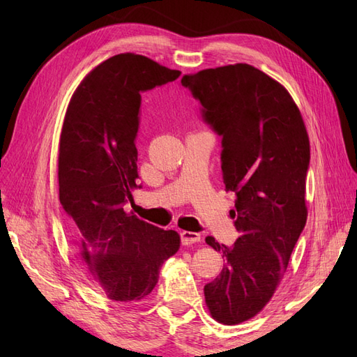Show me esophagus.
Segmentation results:
<instances>
[{
  "instance_id": "esophagus-1",
  "label": "esophagus",
  "mask_w": 357,
  "mask_h": 357,
  "mask_svg": "<svg viewBox=\"0 0 357 357\" xmlns=\"http://www.w3.org/2000/svg\"><path fill=\"white\" fill-rule=\"evenodd\" d=\"M181 236V243L183 245H190V244H195L201 241V235L198 232H190V231H183L180 234Z\"/></svg>"
}]
</instances>
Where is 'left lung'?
Here are the masks:
<instances>
[{"instance_id":"obj_1","label":"left lung","mask_w":357,"mask_h":357,"mask_svg":"<svg viewBox=\"0 0 357 357\" xmlns=\"http://www.w3.org/2000/svg\"><path fill=\"white\" fill-rule=\"evenodd\" d=\"M181 84L222 135L225 186L236 195L240 238L232 247L205 238L226 261L204 287L205 304L214 320L240 325L271 301L305 226L307 128L284 86L248 63L185 74Z\"/></svg>"}]
</instances>
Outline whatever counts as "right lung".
Listing matches in <instances>:
<instances>
[{
	"label": "right lung",
	"mask_w": 357,
	"mask_h": 357,
	"mask_svg": "<svg viewBox=\"0 0 357 357\" xmlns=\"http://www.w3.org/2000/svg\"><path fill=\"white\" fill-rule=\"evenodd\" d=\"M180 74L147 56L121 53L86 74L63 117L59 201L86 274L121 304L146 298L162 264L180 248L176 231L160 229L123 208L137 189L142 92Z\"/></svg>",
	"instance_id": "obj_1"
}]
</instances>
